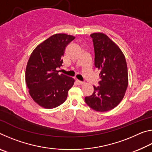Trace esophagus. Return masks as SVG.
Listing matches in <instances>:
<instances>
[{
	"mask_svg": "<svg viewBox=\"0 0 152 152\" xmlns=\"http://www.w3.org/2000/svg\"><path fill=\"white\" fill-rule=\"evenodd\" d=\"M76 82H77V84H80V85H81V84H84V82L79 80H76Z\"/></svg>",
	"mask_w": 152,
	"mask_h": 152,
	"instance_id": "obj_1",
	"label": "esophagus"
}]
</instances>
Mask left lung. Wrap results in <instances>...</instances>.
Listing matches in <instances>:
<instances>
[{
    "instance_id": "obj_1",
    "label": "left lung",
    "mask_w": 152,
    "mask_h": 152,
    "mask_svg": "<svg viewBox=\"0 0 152 152\" xmlns=\"http://www.w3.org/2000/svg\"><path fill=\"white\" fill-rule=\"evenodd\" d=\"M94 50V66L101 70L98 86L85 102L96 111L105 112L116 107L122 101L128 86L127 66L120 48L101 33L91 35Z\"/></svg>"
}]
</instances>
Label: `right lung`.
Wrapping results in <instances>:
<instances>
[{"label": "right lung", "mask_w": 152, "mask_h": 152, "mask_svg": "<svg viewBox=\"0 0 152 152\" xmlns=\"http://www.w3.org/2000/svg\"><path fill=\"white\" fill-rule=\"evenodd\" d=\"M75 39L59 33L37 45L31 54L25 72L29 94L35 102L45 109H53L64 102L74 79L57 70L62 66L65 48Z\"/></svg>", "instance_id": "obj_1"}]
</instances>
